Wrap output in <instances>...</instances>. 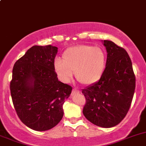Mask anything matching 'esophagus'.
I'll return each mask as SVG.
<instances>
[{"instance_id":"obj_1","label":"esophagus","mask_w":146,"mask_h":146,"mask_svg":"<svg viewBox=\"0 0 146 146\" xmlns=\"http://www.w3.org/2000/svg\"><path fill=\"white\" fill-rule=\"evenodd\" d=\"M80 92V91H79V90L78 89H76V88H74V89H73V90H72V95H75V94H78Z\"/></svg>"}]
</instances>
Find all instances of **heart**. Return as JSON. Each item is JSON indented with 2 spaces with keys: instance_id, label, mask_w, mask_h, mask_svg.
<instances>
[{
  "instance_id": "b5f03b06",
  "label": "heart",
  "mask_w": 146,
  "mask_h": 146,
  "mask_svg": "<svg viewBox=\"0 0 146 146\" xmlns=\"http://www.w3.org/2000/svg\"><path fill=\"white\" fill-rule=\"evenodd\" d=\"M107 55L99 46L79 45L68 48L61 58H56L54 68L64 82H68L76 72V79L84 85L98 82L103 75Z\"/></svg>"
}]
</instances>
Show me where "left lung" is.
Masks as SVG:
<instances>
[{"instance_id":"left-lung-1","label":"left lung","mask_w":146,"mask_h":146,"mask_svg":"<svg viewBox=\"0 0 146 146\" xmlns=\"http://www.w3.org/2000/svg\"><path fill=\"white\" fill-rule=\"evenodd\" d=\"M107 52L103 75L82 90L85 98L82 113L91 123L103 128L119 124L126 117L133 100L136 77L126 50L111 41L104 40Z\"/></svg>"}]
</instances>
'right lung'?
<instances>
[{
  "instance_id": "obj_1",
  "label": "right lung",
  "mask_w": 146,
  "mask_h": 146,
  "mask_svg": "<svg viewBox=\"0 0 146 146\" xmlns=\"http://www.w3.org/2000/svg\"><path fill=\"white\" fill-rule=\"evenodd\" d=\"M58 48L33 46L14 64L10 83L17 116L27 127L39 131L56 126L72 87L58 81L54 68Z\"/></svg>"
}]
</instances>
